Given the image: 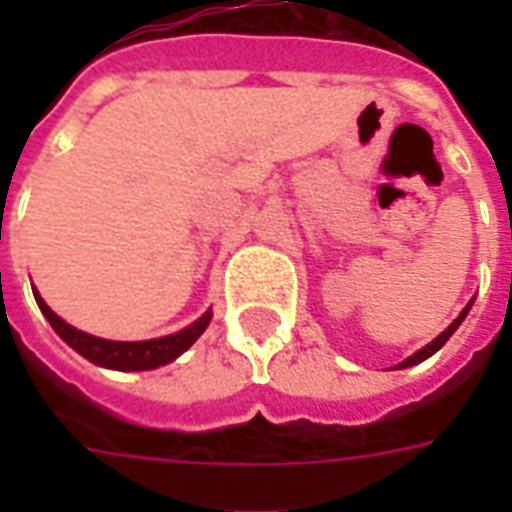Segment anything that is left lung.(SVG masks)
Here are the masks:
<instances>
[{
    "label": "left lung",
    "mask_w": 512,
    "mask_h": 512,
    "mask_svg": "<svg viewBox=\"0 0 512 512\" xmlns=\"http://www.w3.org/2000/svg\"><path fill=\"white\" fill-rule=\"evenodd\" d=\"M470 305H473V303H470ZM470 305H468V308H465V311L460 313V316H457V319L452 321V324H449V329H444V332H441V335H438L436 340L428 342V345H425V348H422V350H417L414 356H409V358H406V361H401V364H398V369H406V366L420 364V361H425V358H428V356H433V353H436V350L441 348V345H444V342L454 335V329L460 327L462 321H465V316H468V311H470Z\"/></svg>",
    "instance_id": "8db88e82"
}]
</instances>
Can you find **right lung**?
<instances>
[{
  "label": "right lung",
  "mask_w": 512,
  "mask_h": 512,
  "mask_svg": "<svg viewBox=\"0 0 512 512\" xmlns=\"http://www.w3.org/2000/svg\"><path fill=\"white\" fill-rule=\"evenodd\" d=\"M36 305L42 308V313L47 316V321L52 324V329L58 332L63 340L82 353L87 361L98 366H108V369H122V372H140V369H156V366L170 364L172 358H177L183 350H188L193 342L199 340V335L207 329L212 313H204L196 324L185 327L183 332L170 337H159V340H143V342H114V340H100V337H92L87 332H79L71 324L55 316V313L47 308L39 292H34Z\"/></svg>",
  "instance_id": "obj_1"
}]
</instances>
